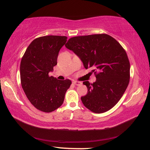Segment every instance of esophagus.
<instances>
[{
	"instance_id": "esophagus-1",
	"label": "esophagus",
	"mask_w": 150,
	"mask_h": 150,
	"mask_svg": "<svg viewBox=\"0 0 150 150\" xmlns=\"http://www.w3.org/2000/svg\"><path fill=\"white\" fill-rule=\"evenodd\" d=\"M73 84H74L75 85H77V86H79V85H82V83L80 82V81H73Z\"/></svg>"
}]
</instances>
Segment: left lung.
<instances>
[{
  "label": "left lung",
  "instance_id": "obj_1",
  "mask_svg": "<svg viewBox=\"0 0 150 150\" xmlns=\"http://www.w3.org/2000/svg\"><path fill=\"white\" fill-rule=\"evenodd\" d=\"M65 47L73 51L85 69L96 74L92 84L84 81L87 94L81 99L85 107L95 113H103L116 105L130 81V62L116 40L107 34H94L70 38Z\"/></svg>",
  "mask_w": 150,
  "mask_h": 150
}]
</instances>
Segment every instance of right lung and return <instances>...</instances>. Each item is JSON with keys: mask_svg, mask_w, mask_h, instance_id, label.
<instances>
[{"mask_svg": "<svg viewBox=\"0 0 150 150\" xmlns=\"http://www.w3.org/2000/svg\"><path fill=\"white\" fill-rule=\"evenodd\" d=\"M67 39L60 35L38 38L28 47L20 63L22 88L32 105L44 112H51L62 105L71 84L69 79L57 80L49 76Z\"/></svg>", "mask_w": 150, "mask_h": 150, "instance_id": "1", "label": "right lung"}]
</instances>
